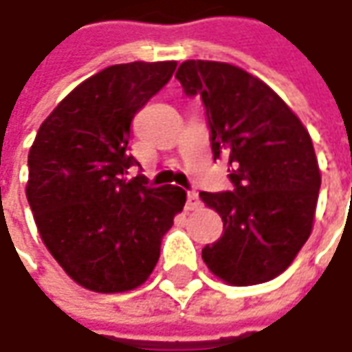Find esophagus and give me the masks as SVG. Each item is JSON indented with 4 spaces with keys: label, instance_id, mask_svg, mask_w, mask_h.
<instances>
[{
    "label": "esophagus",
    "instance_id": "34e87169",
    "mask_svg": "<svg viewBox=\"0 0 352 352\" xmlns=\"http://www.w3.org/2000/svg\"><path fill=\"white\" fill-rule=\"evenodd\" d=\"M200 206V199L199 195L195 190H188L187 192V210H195Z\"/></svg>",
    "mask_w": 352,
    "mask_h": 352
}]
</instances>
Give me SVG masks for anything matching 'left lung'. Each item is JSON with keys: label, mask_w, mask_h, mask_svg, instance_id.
I'll use <instances>...</instances> for the list:
<instances>
[{"label": "left lung", "mask_w": 352, "mask_h": 352, "mask_svg": "<svg viewBox=\"0 0 352 352\" xmlns=\"http://www.w3.org/2000/svg\"><path fill=\"white\" fill-rule=\"evenodd\" d=\"M175 78L206 109L214 160L228 157L232 190L200 192L224 234L202 259L228 285L267 283L311 234L320 167L308 130L261 79L224 62L187 60Z\"/></svg>", "instance_id": "8db88e82"}]
</instances>
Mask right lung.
Returning <instances> with one entry per match:
<instances>
[{
  "label": "right lung",
  "mask_w": 352,
  "mask_h": 352,
  "mask_svg": "<svg viewBox=\"0 0 352 352\" xmlns=\"http://www.w3.org/2000/svg\"><path fill=\"white\" fill-rule=\"evenodd\" d=\"M175 62L104 67L44 120L29 152L27 199L44 245L78 285L126 292L152 274L162 237L187 192L128 179L132 120L164 87Z\"/></svg>",
  "instance_id": "right-lung-1"
}]
</instances>
